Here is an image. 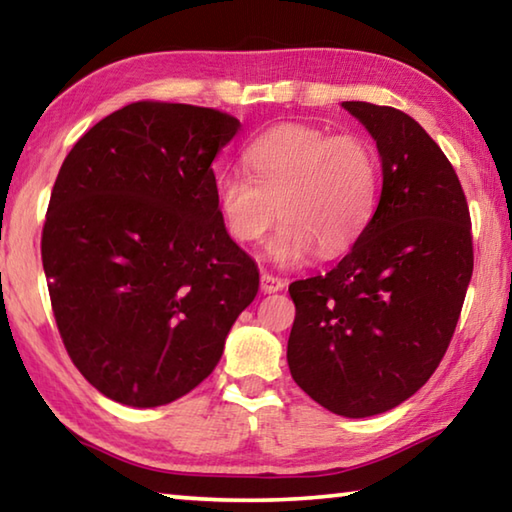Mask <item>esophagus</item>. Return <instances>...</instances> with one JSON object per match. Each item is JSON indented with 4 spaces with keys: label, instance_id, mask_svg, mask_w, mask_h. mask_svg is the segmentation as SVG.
<instances>
[{
    "label": "esophagus",
    "instance_id": "obj_1",
    "mask_svg": "<svg viewBox=\"0 0 512 512\" xmlns=\"http://www.w3.org/2000/svg\"><path fill=\"white\" fill-rule=\"evenodd\" d=\"M284 284H287V282H284L282 277H275V275H271V273H264V275H262V291H264V293L282 291Z\"/></svg>",
    "mask_w": 512,
    "mask_h": 512
}]
</instances>
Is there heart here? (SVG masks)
Wrapping results in <instances>:
<instances>
[{
	"label": "heart",
	"instance_id": "obj_1",
	"mask_svg": "<svg viewBox=\"0 0 512 512\" xmlns=\"http://www.w3.org/2000/svg\"><path fill=\"white\" fill-rule=\"evenodd\" d=\"M250 178H216V205L230 237L259 244L280 214L271 244L280 264H298L314 248L332 257L350 248L375 210L377 155L359 135H329L314 126L282 124L248 144Z\"/></svg>",
	"mask_w": 512,
	"mask_h": 512
}]
</instances>
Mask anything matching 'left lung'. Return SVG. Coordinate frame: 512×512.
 Here are the masks:
<instances>
[{
  "label": "left lung",
  "mask_w": 512,
  "mask_h": 512,
  "mask_svg": "<svg viewBox=\"0 0 512 512\" xmlns=\"http://www.w3.org/2000/svg\"><path fill=\"white\" fill-rule=\"evenodd\" d=\"M375 137L381 196L332 271L291 282L287 361L311 400L368 418L420 391L443 361L474 268L472 221L452 162L406 112L343 101Z\"/></svg>",
  "instance_id": "left-lung-1"
}]
</instances>
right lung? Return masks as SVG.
I'll list each match as a JSON object with an SVG mask.
<instances>
[{"label": "right lung", "instance_id": "right-lung-1", "mask_svg": "<svg viewBox=\"0 0 512 512\" xmlns=\"http://www.w3.org/2000/svg\"><path fill=\"white\" fill-rule=\"evenodd\" d=\"M241 128L228 112L135 101L67 153L51 189L42 266L69 359L110 400L169 404L201 384L257 264L230 239L212 160Z\"/></svg>", "mask_w": 512, "mask_h": 512}]
</instances>
